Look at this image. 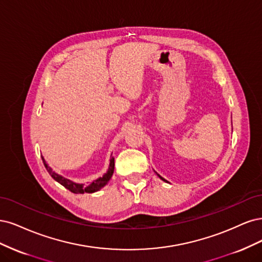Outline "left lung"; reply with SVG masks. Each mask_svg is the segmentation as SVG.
Segmentation results:
<instances>
[{
    "mask_svg": "<svg viewBox=\"0 0 262 262\" xmlns=\"http://www.w3.org/2000/svg\"><path fill=\"white\" fill-rule=\"evenodd\" d=\"M157 174H158V173H157ZM158 176H159V177H160V179H161V180H162V181H164V182H166V183H167V181H165V180H164V179H163V177H161V176H160V175H159V174H158Z\"/></svg>",
    "mask_w": 262,
    "mask_h": 262,
    "instance_id": "8db88e82",
    "label": "left lung"
}]
</instances>
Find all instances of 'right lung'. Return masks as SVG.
I'll return each mask as SVG.
<instances>
[{"mask_svg":"<svg viewBox=\"0 0 262 262\" xmlns=\"http://www.w3.org/2000/svg\"><path fill=\"white\" fill-rule=\"evenodd\" d=\"M42 161H43V164H45V166L47 168V171L49 172V174L51 175L56 182H58L61 185H63V186L66 189L71 190L74 193H83V192H95V191H98L99 189H101V188L105 186V185L107 184V182L110 181V179H111V177H112L113 172H114V158H112L111 161H110V166H108L107 172L102 177H99L98 180L92 182L90 185H88V186H83L82 184L74 183V182H72L70 180L65 179V177L56 174L55 172H53L52 168L47 164L43 157H42Z\"/></svg>","mask_w":262,"mask_h":262,"instance_id":"add662e5","label":"right lung"}]
</instances>
